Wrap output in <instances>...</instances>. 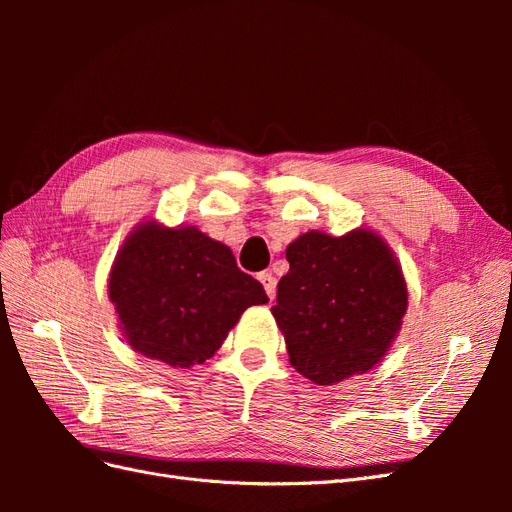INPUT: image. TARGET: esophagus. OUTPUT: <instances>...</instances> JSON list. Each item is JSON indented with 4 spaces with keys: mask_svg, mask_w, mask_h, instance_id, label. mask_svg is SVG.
Wrapping results in <instances>:
<instances>
[{
    "mask_svg": "<svg viewBox=\"0 0 512 512\" xmlns=\"http://www.w3.org/2000/svg\"><path fill=\"white\" fill-rule=\"evenodd\" d=\"M258 280L262 282V286H265L267 297L273 301L275 299V292H277V280H275V277L269 271H265V273L258 275Z\"/></svg>",
    "mask_w": 512,
    "mask_h": 512,
    "instance_id": "esophagus-1",
    "label": "esophagus"
}]
</instances>
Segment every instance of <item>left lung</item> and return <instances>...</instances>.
Returning <instances> with one entry per match:
<instances>
[{"label":"left lung","instance_id":"1","mask_svg":"<svg viewBox=\"0 0 512 512\" xmlns=\"http://www.w3.org/2000/svg\"><path fill=\"white\" fill-rule=\"evenodd\" d=\"M290 271L271 309L292 367L316 384H335L382 361L408 307L404 275L369 230L344 237L305 232L286 250Z\"/></svg>","mask_w":512,"mask_h":512}]
</instances>
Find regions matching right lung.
<instances>
[{
	"mask_svg": "<svg viewBox=\"0 0 512 512\" xmlns=\"http://www.w3.org/2000/svg\"><path fill=\"white\" fill-rule=\"evenodd\" d=\"M108 294L128 344L181 369L213 356L247 307L269 301L224 243L192 226L153 222L121 247Z\"/></svg>",
	"mask_w": 512,
	"mask_h": 512,
	"instance_id": "add662e5",
	"label": "right lung"
}]
</instances>
